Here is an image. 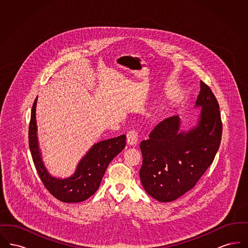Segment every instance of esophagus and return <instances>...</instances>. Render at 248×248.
<instances>
[{"mask_svg": "<svg viewBox=\"0 0 248 248\" xmlns=\"http://www.w3.org/2000/svg\"><path fill=\"white\" fill-rule=\"evenodd\" d=\"M139 141V132L137 130H130L127 133V143L129 145H136Z\"/></svg>", "mask_w": 248, "mask_h": 248, "instance_id": "esophagus-1", "label": "esophagus"}]
</instances>
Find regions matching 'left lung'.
<instances>
[{
  "label": "left lung",
  "mask_w": 248,
  "mask_h": 248,
  "mask_svg": "<svg viewBox=\"0 0 248 248\" xmlns=\"http://www.w3.org/2000/svg\"><path fill=\"white\" fill-rule=\"evenodd\" d=\"M196 107H201L196 126L178 132L176 115L159 123L140 143V177L149 195L159 202H172L192 189L214 161L222 136L218 102L210 87L200 82Z\"/></svg>",
  "instance_id": "8db88e82"
}]
</instances>
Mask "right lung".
<instances>
[{"instance_id": "obj_1", "label": "right lung", "mask_w": 248, "mask_h": 248, "mask_svg": "<svg viewBox=\"0 0 248 248\" xmlns=\"http://www.w3.org/2000/svg\"><path fill=\"white\" fill-rule=\"evenodd\" d=\"M37 97L31 109L29 126V145L37 173L48 191L64 202H80L88 199L97 190L107 167L125 147V135L93 145L77 165L75 173L68 178L52 177L43 163L37 139L35 111Z\"/></svg>"}]
</instances>
